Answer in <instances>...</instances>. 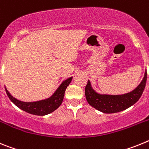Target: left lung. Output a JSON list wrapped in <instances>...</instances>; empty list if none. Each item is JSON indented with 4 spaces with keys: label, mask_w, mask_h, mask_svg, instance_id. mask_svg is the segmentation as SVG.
<instances>
[{
    "label": "left lung",
    "mask_w": 149,
    "mask_h": 149,
    "mask_svg": "<svg viewBox=\"0 0 149 149\" xmlns=\"http://www.w3.org/2000/svg\"><path fill=\"white\" fill-rule=\"evenodd\" d=\"M146 81L147 72H146L141 84L131 93L122 95L98 94L91 87L90 82L88 81L85 87L86 101L96 110L103 112L104 113H113L122 111L132 106L140 98L144 91Z\"/></svg>",
    "instance_id": "left-lung-1"
}]
</instances>
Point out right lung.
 Returning a JSON list of instances; mask_svg holds the SVG:
<instances>
[{
	"instance_id": "right-lung-1",
	"label": "right lung",
	"mask_w": 149,
	"mask_h": 149,
	"mask_svg": "<svg viewBox=\"0 0 149 149\" xmlns=\"http://www.w3.org/2000/svg\"><path fill=\"white\" fill-rule=\"evenodd\" d=\"M72 80V77H69L65 81H63L51 98L42 100V101H36V102H23L19 100H17L10 94L6 87H5V90L12 102L16 105L18 107H19L21 110L33 115L45 116L54 111L61 105L63 98H64L65 89L69 85Z\"/></svg>"
}]
</instances>
